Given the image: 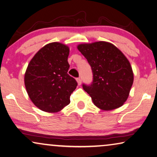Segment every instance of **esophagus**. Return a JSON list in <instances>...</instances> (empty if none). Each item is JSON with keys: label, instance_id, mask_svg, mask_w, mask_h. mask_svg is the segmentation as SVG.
I'll list each match as a JSON object with an SVG mask.
<instances>
[{"label": "esophagus", "instance_id": "obj_1", "mask_svg": "<svg viewBox=\"0 0 157 157\" xmlns=\"http://www.w3.org/2000/svg\"><path fill=\"white\" fill-rule=\"evenodd\" d=\"M76 80H77V82H78V85H80L81 84H82V79H81V78H77L76 79Z\"/></svg>", "mask_w": 157, "mask_h": 157}]
</instances>
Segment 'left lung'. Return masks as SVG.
Listing matches in <instances>:
<instances>
[{
  "label": "left lung",
  "mask_w": 157,
  "mask_h": 157,
  "mask_svg": "<svg viewBox=\"0 0 157 157\" xmlns=\"http://www.w3.org/2000/svg\"><path fill=\"white\" fill-rule=\"evenodd\" d=\"M78 49L92 67V85L82 86L94 104L104 111L122 106L129 97L134 80L128 58L116 46L107 41L80 44Z\"/></svg>",
  "instance_id": "left-lung-1"
}]
</instances>
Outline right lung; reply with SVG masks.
Listing matches in <instances>:
<instances>
[{
	"label": "right lung",
	"mask_w": 157,
	"mask_h": 157,
	"mask_svg": "<svg viewBox=\"0 0 157 157\" xmlns=\"http://www.w3.org/2000/svg\"><path fill=\"white\" fill-rule=\"evenodd\" d=\"M70 48L59 42L42 47L30 60L25 74L28 96L37 108L56 113L67 106L78 83L67 74Z\"/></svg>",
	"instance_id": "1"
}]
</instances>
